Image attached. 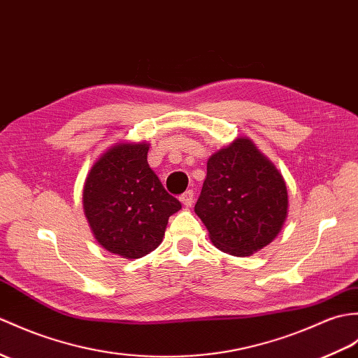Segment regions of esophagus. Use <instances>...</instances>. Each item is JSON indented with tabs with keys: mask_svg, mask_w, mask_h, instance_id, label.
I'll list each match as a JSON object with an SVG mask.
<instances>
[{
	"mask_svg": "<svg viewBox=\"0 0 358 358\" xmlns=\"http://www.w3.org/2000/svg\"><path fill=\"white\" fill-rule=\"evenodd\" d=\"M180 201H181L182 204H185L186 207H190V206H192V204H194V201H195L194 190H186V192L180 196Z\"/></svg>",
	"mask_w": 358,
	"mask_h": 358,
	"instance_id": "esophagus-1",
	"label": "esophagus"
}]
</instances>
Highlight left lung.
I'll return each instance as SVG.
<instances>
[{"instance_id": "1", "label": "left lung", "mask_w": 358, "mask_h": 358, "mask_svg": "<svg viewBox=\"0 0 358 358\" xmlns=\"http://www.w3.org/2000/svg\"><path fill=\"white\" fill-rule=\"evenodd\" d=\"M287 209L284 178L248 138H236L207 162L195 213L220 250L234 256L261 250L279 234Z\"/></svg>"}]
</instances>
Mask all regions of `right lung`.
<instances>
[{"instance_id":"right-lung-1","label":"right lung","mask_w":358,"mask_h":358,"mask_svg":"<svg viewBox=\"0 0 358 358\" xmlns=\"http://www.w3.org/2000/svg\"><path fill=\"white\" fill-rule=\"evenodd\" d=\"M146 143H120L91 168L84 209L99 244L137 259L160 245L168 220L181 209L148 164Z\"/></svg>"}]
</instances>
